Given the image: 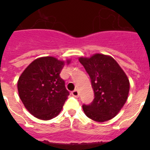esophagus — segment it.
Segmentation results:
<instances>
[{"label":"esophagus","instance_id":"obj_1","mask_svg":"<svg viewBox=\"0 0 150 150\" xmlns=\"http://www.w3.org/2000/svg\"><path fill=\"white\" fill-rule=\"evenodd\" d=\"M71 95H72L73 96H75V97H79V91H78L77 89H75V90L71 92Z\"/></svg>","mask_w":150,"mask_h":150}]
</instances>
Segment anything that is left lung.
Masks as SVG:
<instances>
[{
    "label": "left lung",
    "mask_w": 150,
    "mask_h": 150,
    "mask_svg": "<svg viewBox=\"0 0 150 150\" xmlns=\"http://www.w3.org/2000/svg\"><path fill=\"white\" fill-rule=\"evenodd\" d=\"M91 79L94 99L82 108L88 117L104 122L116 116L123 107L129 93V80L113 57L96 54L90 58L80 57Z\"/></svg>",
    "instance_id": "left-lung-1"
}]
</instances>
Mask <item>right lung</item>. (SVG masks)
I'll use <instances>...</instances> for the list:
<instances>
[{
	"label": "right lung",
	"mask_w": 150,
	"mask_h": 150,
	"mask_svg": "<svg viewBox=\"0 0 150 150\" xmlns=\"http://www.w3.org/2000/svg\"><path fill=\"white\" fill-rule=\"evenodd\" d=\"M70 63L68 60L67 64ZM64 61L54 57H43L33 61L18 81L19 97L33 116L47 121L57 116L69 96L61 77Z\"/></svg>",
	"instance_id": "right-lung-1"
}]
</instances>
